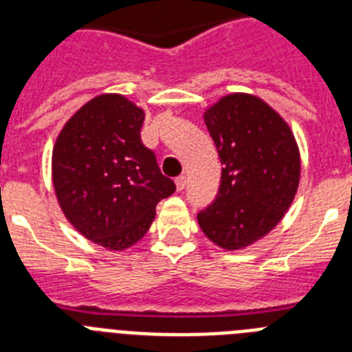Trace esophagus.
Returning <instances> with one entry per match:
<instances>
[{
    "mask_svg": "<svg viewBox=\"0 0 352 352\" xmlns=\"http://www.w3.org/2000/svg\"><path fill=\"white\" fill-rule=\"evenodd\" d=\"M174 183H176V188H178V190L182 192L183 188H185V186H186V176H183V174H182V176H178V178L174 179Z\"/></svg>",
    "mask_w": 352,
    "mask_h": 352,
    "instance_id": "obj_1",
    "label": "esophagus"
}]
</instances>
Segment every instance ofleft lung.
Listing matches in <instances>:
<instances>
[{
    "label": "left lung",
    "instance_id": "obj_1",
    "mask_svg": "<svg viewBox=\"0 0 352 352\" xmlns=\"http://www.w3.org/2000/svg\"><path fill=\"white\" fill-rule=\"evenodd\" d=\"M204 123L223 167L219 194L197 222L214 245L241 250L284 219L300 185V149L284 118L248 93L222 96Z\"/></svg>",
    "mask_w": 352,
    "mask_h": 352
}]
</instances>
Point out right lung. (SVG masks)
I'll return each mask as SVG.
<instances>
[{
  "instance_id": "obj_1",
  "label": "right lung",
  "mask_w": 352,
  "mask_h": 352,
  "mask_svg": "<svg viewBox=\"0 0 352 352\" xmlns=\"http://www.w3.org/2000/svg\"><path fill=\"white\" fill-rule=\"evenodd\" d=\"M144 111L104 93L65 123L52 148V185L68 222L93 243L125 250L148 232L173 179L141 141Z\"/></svg>"
}]
</instances>
